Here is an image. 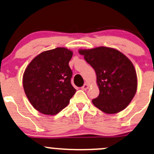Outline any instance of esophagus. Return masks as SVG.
<instances>
[{
	"mask_svg": "<svg viewBox=\"0 0 154 154\" xmlns=\"http://www.w3.org/2000/svg\"><path fill=\"white\" fill-rule=\"evenodd\" d=\"M88 88H89V85L87 84H84V86L82 87V89L83 90H86V89H88Z\"/></svg>",
	"mask_w": 154,
	"mask_h": 154,
	"instance_id": "34e87169",
	"label": "esophagus"
}]
</instances>
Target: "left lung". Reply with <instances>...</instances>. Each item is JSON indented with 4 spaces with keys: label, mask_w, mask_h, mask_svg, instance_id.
Returning <instances> with one entry per match:
<instances>
[{
    "label": "left lung",
    "mask_w": 154,
    "mask_h": 154,
    "mask_svg": "<svg viewBox=\"0 0 154 154\" xmlns=\"http://www.w3.org/2000/svg\"><path fill=\"white\" fill-rule=\"evenodd\" d=\"M79 52L95 70L100 94L92 100L94 106L108 114L125 109L137 87L132 62L121 51L105 46L80 49Z\"/></svg>",
    "instance_id": "8db88e82"
}]
</instances>
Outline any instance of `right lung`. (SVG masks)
<instances>
[{
  "instance_id": "1",
  "label": "right lung",
  "mask_w": 154,
  "mask_h": 154,
  "mask_svg": "<svg viewBox=\"0 0 154 154\" xmlns=\"http://www.w3.org/2000/svg\"><path fill=\"white\" fill-rule=\"evenodd\" d=\"M72 51L58 47L36 56L26 68L23 87L31 105L40 113L54 115L70 103L75 93L69 67Z\"/></svg>"
}]
</instances>
